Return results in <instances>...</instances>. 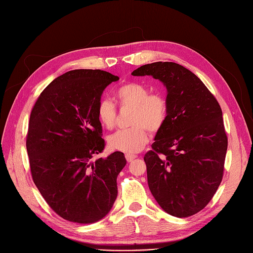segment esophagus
<instances>
[{"label": "esophagus", "instance_id": "34e87169", "mask_svg": "<svg viewBox=\"0 0 253 253\" xmlns=\"http://www.w3.org/2000/svg\"><path fill=\"white\" fill-rule=\"evenodd\" d=\"M136 157H137L136 155L131 154V153H126V160H127V163H132Z\"/></svg>", "mask_w": 253, "mask_h": 253}]
</instances>
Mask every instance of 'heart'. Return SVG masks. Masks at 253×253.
<instances>
[{"mask_svg": "<svg viewBox=\"0 0 253 253\" xmlns=\"http://www.w3.org/2000/svg\"><path fill=\"white\" fill-rule=\"evenodd\" d=\"M122 108H131L129 125L132 126L120 129L109 137V145L117 151L136 153L149 140V132L156 133L163 127L168 115V103L160 93H151L150 88L140 82L122 84L115 91ZM97 117L108 129L116 126L117 111L113 102L102 99L97 106Z\"/></svg>", "mask_w": 253, "mask_h": 253, "instance_id": "obj_1", "label": "heart"}]
</instances>
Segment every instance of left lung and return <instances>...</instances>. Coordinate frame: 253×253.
I'll list each match as a JSON object with an SVG mask.
<instances>
[{
  "instance_id": "obj_1",
  "label": "left lung",
  "mask_w": 253,
  "mask_h": 253,
  "mask_svg": "<svg viewBox=\"0 0 253 253\" xmlns=\"http://www.w3.org/2000/svg\"><path fill=\"white\" fill-rule=\"evenodd\" d=\"M132 75L152 76L168 90L167 119L143 157L151 193L171 215H193L223 179L228 138L220 106L202 80L177 63L145 64Z\"/></svg>"
}]
</instances>
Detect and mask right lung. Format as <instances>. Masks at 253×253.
Here are the masks:
<instances>
[{"label": "right lung", "mask_w": 253, "mask_h": 253, "mask_svg": "<svg viewBox=\"0 0 253 253\" xmlns=\"http://www.w3.org/2000/svg\"><path fill=\"white\" fill-rule=\"evenodd\" d=\"M118 79L101 70L70 71L44 88L30 113L26 149L33 180L68 221L100 220L117 197L124 153L94 156L105 147L97 106L104 88Z\"/></svg>", "instance_id": "obj_1"}]
</instances>
